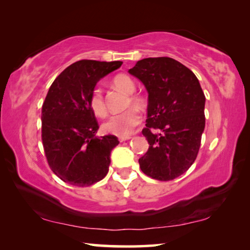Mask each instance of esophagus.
Returning a JSON list of instances; mask_svg holds the SVG:
<instances>
[{
  "instance_id": "obj_1",
  "label": "esophagus",
  "mask_w": 250,
  "mask_h": 250,
  "mask_svg": "<svg viewBox=\"0 0 250 250\" xmlns=\"http://www.w3.org/2000/svg\"><path fill=\"white\" fill-rule=\"evenodd\" d=\"M118 139H119V141H120V142H124V141H128V140H130L131 137H129V135H128V137H119Z\"/></svg>"
}]
</instances>
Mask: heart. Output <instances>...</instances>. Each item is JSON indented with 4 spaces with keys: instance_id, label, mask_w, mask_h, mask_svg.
I'll list each match as a JSON object with an SVG mask.
<instances>
[{
    "instance_id": "heart-1",
    "label": "heart",
    "mask_w": 250,
    "mask_h": 250,
    "mask_svg": "<svg viewBox=\"0 0 250 250\" xmlns=\"http://www.w3.org/2000/svg\"><path fill=\"white\" fill-rule=\"evenodd\" d=\"M112 83L118 89L122 90L125 94L130 95L128 100L129 104L140 105L141 104V98L137 95H133L135 90V83L132 78L129 77L128 75H117L113 78ZM89 105L92 110V112L98 117H104L107 115V107H105V103L104 99L103 91L100 88H95L91 91L90 98H89ZM141 122V115L137 109L130 108L126 109L125 111H122L120 113H116L112 115L109 119L104 124V130L105 132L119 135V137H128L131 133L134 132L137 126L140 125Z\"/></svg>"
}]
</instances>
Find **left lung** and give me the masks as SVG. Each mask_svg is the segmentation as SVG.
<instances>
[{
  "mask_svg": "<svg viewBox=\"0 0 250 250\" xmlns=\"http://www.w3.org/2000/svg\"><path fill=\"white\" fill-rule=\"evenodd\" d=\"M129 74L147 91V119L142 134L149 150L141 171L159 181L174 180L195 161L205 128V96L192 70L170 57L145 58Z\"/></svg>",
  "mask_w": 250,
  "mask_h": 250,
  "instance_id": "1",
  "label": "left lung"
}]
</instances>
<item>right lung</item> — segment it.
Instances as JSON below:
<instances>
[{
    "label": "right lung",
    "instance_id": "add662e5",
    "mask_svg": "<svg viewBox=\"0 0 250 250\" xmlns=\"http://www.w3.org/2000/svg\"><path fill=\"white\" fill-rule=\"evenodd\" d=\"M122 62H76L54 80L42 107V140L52 171L75 186H90L107 175L110 153L119 145L99 129L89 105L97 83L119 68Z\"/></svg>",
    "mask_w": 250,
    "mask_h": 250
}]
</instances>
